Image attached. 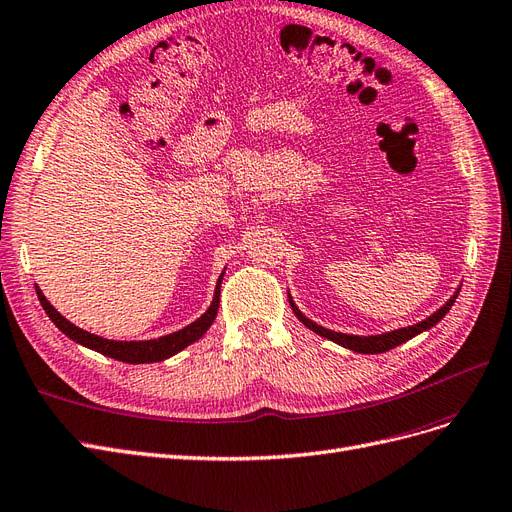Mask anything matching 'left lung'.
Returning <instances> with one entry per match:
<instances>
[{"instance_id":"left-lung-1","label":"left lung","mask_w":512,"mask_h":512,"mask_svg":"<svg viewBox=\"0 0 512 512\" xmlns=\"http://www.w3.org/2000/svg\"><path fill=\"white\" fill-rule=\"evenodd\" d=\"M457 295H459V287H457V291L451 295V298H449L447 302H444L436 312H432L430 317L419 321V323H412V325L400 327V329H391V332H385V334L355 336V334L334 332V329H327V327L315 323L312 319H308V317L304 315V312H302L298 306H295V302H293V298H291V293L287 291V298H289V306H291V310H293V315L298 317V319L310 329V332L319 334L321 338L332 340V342L344 346V349H349V351H353V353H364V355H376V353L391 351V349H395V346L404 344L406 340H410V338H415V336L427 332V329H432V327H434L436 323H440V321L444 319V315H447V312L451 310V306H453L455 300H457Z\"/></svg>"}]
</instances>
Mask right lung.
<instances>
[{"label":"right lung","mask_w":512,"mask_h":512,"mask_svg":"<svg viewBox=\"0 0 512 512\" xmlns=\"http://www.w3.org/2000/svg\"><path fill=\"white\" fill-rule=\"evenodd\" d=\"M223 274H225V270L221 272L217 285H214L212 302L202 317H197L187 327L178 329V332H172V334L161 336V338H151V340H110V338L91 334V332H87V329H82L65 319L61 312L46 300V295L42 293V289L38 285H36V293H38V300H40L42 308L46 310V315L51 317V321L61 329V332L70 340H74L76 344L87 346V349L102 353L106 357L125 361V364H155V361H163V359H168L183 349H187L189 344L197 342L208 332L214 319H217V312H219Z\"/></svg>","instance_id":"add662e5"}]
</instances>
